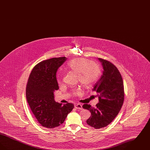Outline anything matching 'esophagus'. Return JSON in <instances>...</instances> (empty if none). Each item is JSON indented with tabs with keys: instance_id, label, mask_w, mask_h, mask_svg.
<instances>
[{
	"instance_id": "34e87169",
	"label": "esophagus",
	"mask_w": 150,
	"mask_h": 150,
	"mask_svg": "<svg viewBox=\"0 0 150 150\" xmlns=\"http://www.w3.org/2000/svg\"><path fill=\"white\" fill-rule=\"evenodd\" d=\"M75 108H76V109H79V110H82V109H83L82 105H81V104H79V103L76 104V105H75Z\"/></svg>"
}]
</instances>
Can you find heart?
<instances>
[{
    "label": "heart",
    "instance_id": "obj_1",
    "mask_svg": "<svg viewBox=\"0 0 150 150\" xmlns=\"http://www.w3.org/2000/svg\"><path fill=\"white\" fill-rule=\"evenodd\" d=\"M67 67L78 75L79 80L84 88H89L92 86L99 78L100 73L98 64L91 62V61L84 58L72 60L68 63ZM58 81H60L59 80ZM79 93V91H76L73 94L76 95Z\"/></svg>",
    "mask_w": 150,
    "mask_h": 150
}]
</instances>
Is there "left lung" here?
I'll use <instances>...</instances> for the list:
<instances>
[{
	"label": "left lung",
	"mask_w": 150,
	"mask_h": 150,
	"mask_svg": "<svg viewBox=\"0 0 150 150\" xmlns=\"http://www.w3.org/2000/svg\"><path fill=\"white\" fill-rule=\"evenodd\" d=\"M103 72L93 91L97 93L99 102L96 107L84 104L83 107L91 113L86 123L96 129L104 128L114 120L121 110L124 99L122 79L117 67L107 60L98 58Z\"/></svg>",
	"instance_id": "left-lung-1"
}]
</instances>
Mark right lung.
I'll list each match as a JSON object with an SVG mask.
<instances>
[{
    "label": "right lung",
    "instance_id": "1",
    "mask_svg": "<svg viewBox=\"0 0 150 150\" xmlns=\"http://www.w3.org/2000/svg\"><path fill=\"white\" fill-rule=\"evenodd\" d=\"M66 59L65 57L53 58L36 64L26 86L29 106L38 122L47 128H53L62 124L74 107L71 103L62 106L54 100V92L59 89L57 70Z\"/></svg>",
    "mask_w": 150,
    "mask_h": 150
}]
</instances>
